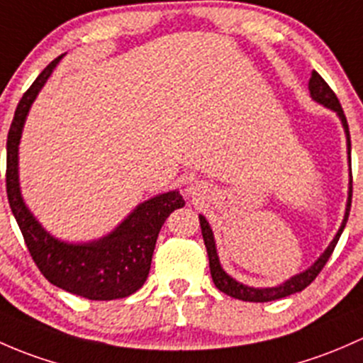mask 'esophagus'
<instances>
[{"label":"esophagus","instance_id":"obj_1","mask_svg":"<svg viewBox=\"0 0 363 363\" xmlns=\"http://www.w3.org/2000/svg\"><path fill=\"white\" fill-rule=\"evenodd\" d=\"M201 192H203V185H201V183H197V182L190 183V186L186 189V194H189V196H192V197L199 196Z\"/></svg>","mask_w":363,"mask_h":363}]
</instances>
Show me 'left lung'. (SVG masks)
Returning a JSON list of instances; mask_svg holds the SVG:
<instances>
[{"label": "left lung", "mask_w": 363, "mask_h": 363, "mask_svg": "<svg viewBox=\"0 0 363 363\" xmlns=\"http://www.w3.org/2000/svg\"><path fill=\"white\" fill-rule=\"evenodd\" d=\"M309 92H311V98L315 99L316 103H320V104H323V106L334 110L335 113H337V117L341 118L342 127H345L346 140H348V157H350V190H348V204H346L345 220H342L341 227H339L337 234H335V238L332 239L330 245L327 246V250L321 253L320 259L316 260L311 267L306 269V271L301 272V274L292 276V278L286 279V281L281 283V285L272 286V289H253V286L242 285V283L236 281V279L230 278V276L223 271L222 265H220V260H218V253H216L215 238H213L211 227H209L208 220L204 218L203 215H199L201 233H203L204 245H206V250H208L209 271H211L213 283H215V286L220 290V292L230 295V297H234V298H239V301L269 302V301H276V298H283V297H286V295H292L295 292H302L306 286L311 285V283L315 281V278L320 274L321 269L325 267L327 260L330 259L332 252H334L335 245H337L339 238H341L342 230H345L346 222H348L350 208H351V196H353V180H351V141H350V129H348V122H346V115H345V111H342L337 96L334 94V91L328 87L327 82H325L323 78L316 73V71H313L311 78H309Z\"/></svg>", "instance_id": "1"}]
</instances>
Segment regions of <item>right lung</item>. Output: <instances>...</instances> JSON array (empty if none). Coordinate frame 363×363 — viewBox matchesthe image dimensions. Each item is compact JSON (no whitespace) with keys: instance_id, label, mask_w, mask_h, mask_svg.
<instances>
[{"instance_id":"1","label":"right lung","mask_w":363,"mask_h":363,"mask_svg":"<svg viewBox=\"0 0 363 363\" xmlns=\"http://www.w3.org/2000/svg\"><path fill=\"white\" fill-rule=\"evenodd\" d=\"M61 59L59 55L40 73L15 110L6 140V196L33 260L52 285L91 301H113L143 286L160 227L185 201L178 190L152 197L138 204L113 233L91 242L59 241L40 225L21 196L18 143L33 101Z\"/></svg>"}]
</instances>
